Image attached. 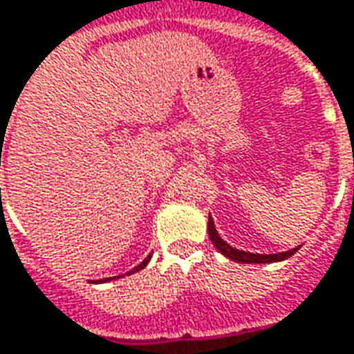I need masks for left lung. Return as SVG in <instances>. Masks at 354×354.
<instances>
[{
    "instance_id": "1",
    "label": "left lung",
    "mask_w": 354,
    "mask_h": 354,
    "mask_svg": "<svg viewBox=\"0 0 354 354\" xmlns=\"http://www.w3.org/2000/svg\"><path fill=\"white\" fill-rule=\"evenodd\" d=\"M207 232L209 238H211V242L215 244V248H217L218 252H221L223 256H227L228 259L238 261V263H273V261H283V259L290 258V256L298 250V248H292V250L281 252V254H250V252H244V250H236V248H232L230 244H227L223 238L218 236L215 223H213V218L211 217H209L207 223Z\"/></svg>"
}]
</instances>
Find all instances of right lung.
Here are the masks:
<instances>
[{
	"mask_svg": "<svg viewBox=\"0 0 354 354\" xmlns=\"http://www.w3.org/2000/svg\"><path fill=\"white\" fill-rule=\"evenodd\" d=\"M149 259H151V256H147V258L143 259V261H141V263H139V266H137V268L131 269V271H129V273H136V271H141V269L145 268L147 263H149ZM129 273H127V275H129ZM114 279H116V277H108V279H102V281H114Z\"/></svg>",
	"mask_w": 354,
	"mask_h": 354,
	"instance_id": "add662e5",
	"label": "right lung"
}]
</instances>
